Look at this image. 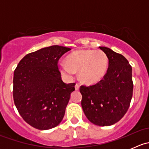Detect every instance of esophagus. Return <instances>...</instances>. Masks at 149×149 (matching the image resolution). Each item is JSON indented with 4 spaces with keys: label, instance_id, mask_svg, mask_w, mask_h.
<instances>
[{
    "label": "esophagus",
    "instance_id": "1",
    "mask_svg": "<svg viewBox=\"0 0 149 149\" xmlns=\"http://www.w3.org/2000/svg\"><path fill=\"white\" fill-rule=\"evenodd\" d=\"M79 87H80V85H79V84H76V85H75V88H76V90H79Z\"/></svg>",
    "mask_w": 149,
    "mask_h": 149
}]
</instances>
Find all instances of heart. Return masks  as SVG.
<instances>
[{
  "instance_id": "obj_1",
  "label": "heart",
  "mask_w": 149,
  "mask_h": 149,
  "mask_svg": "<svg viewBox=\"0 0 149 149\" xmlns=\"http://www.w3.org/2000/svg\"><path fill=\"white\" fill-rule=\"evenodd\" d=\"M67 63L58 64L60 70L64 76L72 78L75 71L79 70L80 80L87 85H93L101 81L108 68L107 55L102 50L79 49L70 54L66 58Z\"/></svg>"
}]
</instances>
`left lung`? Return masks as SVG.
Instances as JSON below:
<instances>
[{"instance_id": "8db88e82", "label": "left lung", "mask_w": 149, "mask_h": 149, "mask_svg": "<svg viewBox=\"0 0 149 149\" xmlns=\"http://www.w3.org/2000/svg\"><path fill=\"white\" fill-rule=\"evenodd\" d=\"M100 48L109 59L107 70L99 83L81 86V106L91 123L109 126L121 120L130 107L133 91L132 67L121 54L105 47Z\"/></svg>"}]
</instances>
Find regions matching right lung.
Listing matches in <instances>:
<instances>
[{
  "label": "right lung",
  "mask_w": 149,
  "mask_h": 149,
  "mask_svg": "<svg viewBox=\"0 0 149 149\" xmlns=\"http://www.w3.org/2000/svg\"><path fill=\"white\" fill-rule=\"evenodd\" d=\"M70 48L52 45L29 53L13 74V97L25 122L39 130L53 128L65 115L75 83L61 79L58 61Z\"/></svg>",
  "instance_id": "1"
}]
</instances>
